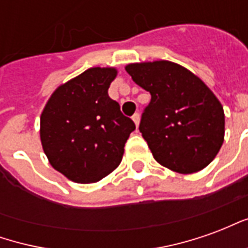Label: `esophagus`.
I'll list each match as a JSON object with an SVG mask.
<instances>
[{
	"instance_id": "34e87169",
	"label": "esophagus",
	"mask_w": 248,
	"mask_h": 248,
	"mask_svg": "<svg viewBox=\"0 0 248 248\" xmlns=\"http://www.w3.org/2000/svg\"><path fill=\"white\" fill-rule=\"evenodd\" d=\"M131 118H133V121H134V124H135V126H137V127H138V124H140V115L138 113H135L134 115H133V117H131Z\"/></svg>"
}]
</instances>
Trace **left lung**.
Masks as SVG:
<instances>
[{"mask_svg":"<svg viewBox=\"0 0 248 248\" xmlns=\"http://www.w3.org/2000/svg\"><path fill=\"white\" fill-rule=\"evenodd\" d=\"M124 69L151 94L140 131L154 159L181 174L210 165L223 145L224 111L206 83L170 61L129 63Z\"/></svg>","mask_w":248,"mask_h":248,"instance_id":"1","label":"left lung"}]
</instances>
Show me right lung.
<instances>
[{
    "mask_svg": "<svg viewBox=\"0 0 248 248\" xmlns=\"http://www.w3.org/2000/svg\"><path fill=\"white\" fill-rule=\"evenodd\" d=\"M114 67H92L58 86L41 114V143L67 179L94 183L114 171L134 122L108 97Z\"/></svg>",
    "mask_w": 248,
    "mask_h": 248,
    "instance_id": "1",
    "label": "right lung"
}]
</instances>
